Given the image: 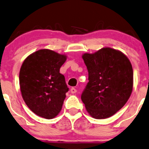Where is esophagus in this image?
Returning <instances> with one entry per match:
<instances>
[{
    "label": "esophagus",
    "instance_id": "esophagus-1",
    "mask_svg": "<svg viewBox=\"0 0 149 149\" xmlns=\"http://www.w3.org/2000/svg\"><path fill=\"white\" fill-rule=\"evenodd\" d=\"M70 92H71V93H72V94H74V93H77V90L74 87H72V88H71V90H70Z\"/></svg>",
    "mask_w": 149,
    "mask_h": 149
}]
</instances>
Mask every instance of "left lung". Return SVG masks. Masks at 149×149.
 I'll return each mask as SVG.
<instances>
[{"mask_svg": "<svg viewBox=\"0 0 149 149\" xmlns=\"http://www.w3.org/2000/svg\"><path fill=\"white\" fill-rule=\"evenodd\" d=\"M82 59L88 70V83L81 95L87 113L95 119L116 114L125 105L133 91L131 63L123 52L104 47Z\"/></svg>", "mask_w": 149, "mask_h": 149, "instance_id": "8db88e82", "label": "left lung"}]
</instances>
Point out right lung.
<instances>
[{
	"instance_id": "add662e5",
	"label": "right lung",
	"mask_w": 149,
	"mask_h": 149,
	"mask_svg": "<svg viewBox=\"0 0 149 149\" xmlns=\"http://www.w3.org/2000/svg\"><path fill=\"white\" fill-rule=\"evenodd\" d=\"M65 54L40 49L29 55L19 72L21 95L33 113L46 119L56 117L62 108L69 88L59 70Z\"/></svg>"
}]
</instances>
